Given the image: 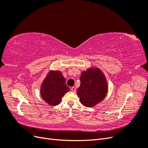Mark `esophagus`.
Masks as SVG:
<instances>
[{
    "label": "esophagus",
    "instance_id": "1",
    "mask_svg": "<svg viewBox=\"0 0 148 148\" xmlns=\"http://www.w3.org/2000/svg\"><path fill=\"white\" fill-rule=\"evenodd\" d=\"M71 90L73 92H75V91H76V88H75V87H74V86H73V87H71Z\"/></svg>",
    "mask_w": 148,
    "mask_h": 148
}]
</instances>
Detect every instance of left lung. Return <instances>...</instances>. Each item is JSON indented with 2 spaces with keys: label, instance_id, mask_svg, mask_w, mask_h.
Listing matches in <instances>:
<instances>
[{
  "label": "left lung",
  "instance_id": "1",
  "mask_svg": "<svg viewBox=\"0 0 148 148\" xmlns=\"http://www.w3.org/2000/svg\"><path fill=\"white\" fill-rule=\"evenodd\" d=\"M77 95L82 104L87 107H92L106 97L108 85L104 74L98 68H89L82 71Z\"/></svg>",
  "mask_w": 148,
  "mask_h": 148
}]
</instances>
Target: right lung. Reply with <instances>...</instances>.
Wrapping results in <instances>:
<instances>
[{"label":"right lung","instance_id":"add662e5","mask_svg":"<svg viewBox=\"0 0 148 148\" xmlns=\"http://www.w3.org/2000/svg\"><path fill=\"white\" fill-rule=\"evenodd\" d=\"M65 82L66 79L60 71H49L41 86L40 93L43 100L51 106L59 104L62 97L70 90Z\"/></svg>","mask_w":148,"mask_h":148}]
</instances>
